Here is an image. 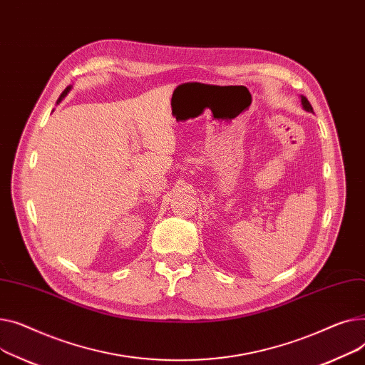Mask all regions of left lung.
Returning <instances> with one entry per match:
<instances>
[{
	"label": "left lung",
	"instance_id": "8db88e82",
	"mask_svg": "<svg viewBox=\"0 0 365 365\" xmlns=\"http://www.w3.org/2000/svg\"><path fill=\"white\" fill-rule=\"evenodd\" d=\"M301 103H302V107H304V109H305L307 112L314 113V110H312V106H311V103L308 101V98H307L305 96H301Z\"/></svg>",
	"mask_w": 365,
	"mask_h": 365
}]
</instances>
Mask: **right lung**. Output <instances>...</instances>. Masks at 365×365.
Segmentation results:
<instances>
[{"label": "right lung", "mask_w": 365, "mask_h": 365, "mask_svg": "<svg viewBox=\"0 0 365 365\" xmlns=\"http://www.w3.org/2000/svg\"><path fill=\"white\" fill-rule=\"evenodd\" d=\"M71 90H72V85H69V87H68L66 90H64V91L60 94V97H58V100H57V104H58V103H60V101H61L64 97H66V96L69 94V91H71Z\"/></svg>", "instance_id": "right-lung-1"}]
</instances>
